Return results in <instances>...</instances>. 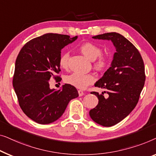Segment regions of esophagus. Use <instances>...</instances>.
<instances>
[{"instance_id":"obj_1","label":"esophagus","mask_w":156,"mask_h":156,"mask_svg":"<svg viewBox=\"0 0 156 156\" xmlns=\"http://www.w3.org/2000/svg\"><path fill=\"white\" fill-rule=\"evenodd\" d=\"M78 92V95L80 97H81V96H83V95H84V93H83V91L81 90H79Z\"/></svg>"}]
</instances>
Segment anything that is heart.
<instances>
[{
  "label": "heart",
  "mask_w": 156,
  "mask_h": 156,
  "mask_svg": "<svg viewBox=\"0 0 156 156\" xmlns=\"http://www.w3.org/2000/svg\"><path fill=\"white\" fill-rule=\"evenodd\" d=\"M79 49L83 55L86 56L90 61H93L94 66L98 69H105L108 65L109 61L107 56L102 55L101 48L92 42H85L79 46ZM69 54L63 52L59 58V66L62 69H66L69 66ZM95 78L93 74L81 73L78 72L67 76L65 78V82L70 85L78 89H85L88 85L95 82Z\"/></svg>",
  "instance_id": "b5f03b06"
}]
</instances>
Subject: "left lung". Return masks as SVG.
I'll return each instance as SVG.
<instances>
[{
    "label": "left lung",
    "instance_id": "8db88e82",
    "mask_svg": "<svg viewBox=\"0 0 156 156\" xmlns=\"http://www.w3.org/2000/svg\"><path fill=\"white\" fill-rule=\"evenodd\" d=\"M93 38L111 41L116 49L110 67L95 84L105 89L108 98H105L103 92H92L99 101L89 112L97 124L112 126L126 118L137 105L146 80L144 63L136 48L122 34L109 32Z\"/></svg>",
    "mask_w": 156,
    "mask_h": 156
}]
</instances>
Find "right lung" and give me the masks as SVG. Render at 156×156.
<instances>
[{
  "label": "right lung",
  "instance_id": "obj_1",
  "mask_svg": "<svg viewBox=\"0 0 156 156\" xmlns=\"http://www.w3.org/2000/svg\"><path fill=\"white\" fill-rule=\"evenodd\" d=\"M78 39L65 34L47 33L26 43L15 65L12 85L23 112L40 124L60 118L69 102L78 97L77 89L69 84L51 89L49 81L60 70L61 49Z\"/></svg>",
  "mask_w": 156,
  "mask_h": 156
}]
</instances>
